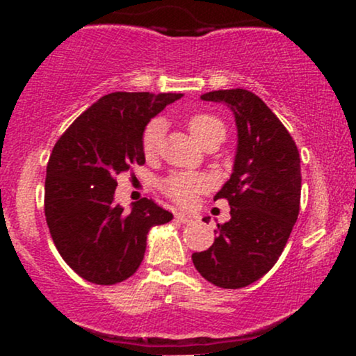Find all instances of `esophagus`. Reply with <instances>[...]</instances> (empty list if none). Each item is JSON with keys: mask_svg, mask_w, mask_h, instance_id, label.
<instances>
[{"mask_svg": "<svg viewBox=\"0 0 356 356\" xmlns=\"http://www.w3.org/2000/svg\"><path fill=\"white\" fill-rule=\"evenodd\" d=\"M175 219L182 224H191L192 220H194V216L187 214V212H177V214H175Z\"/></svg>", "mask_w": 356, "mask_h": 356, "instance_id": "34e87169", "label": "esophagus"}]
</instances>
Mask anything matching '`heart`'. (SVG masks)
I'll use <instances>...</instances> for the list:
<instances>
[{
  "label": "heart",
  "instance_id": "1",
  "mask_svg": "<svg viewBox=\"0 0 356 356\" xmlns=\"http://www.w3.org/2000/svg\"><path fill=\"white\" fill-rule=\"evenodd\" d=\"M187 127L192 137L202 147L209 142H222L226 137V125L220 118L211 115V113H195L189 117ZM162 137H164V124L162 120H152L145 125L140 137L142 152L147 161H152L161 152ZM161 189L167 197L181 206H189L197 194L207 189L206 177L201 174L192 172H177L165 177L161 182Z\"/></svg>",
  "mask_w": 356,
  "mask_h": 356
}]
</instances>
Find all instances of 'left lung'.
<instances>
[{"instance_id":"obj_1","label":"left lung","mask_w":356,"mask_h":356,"mask_svg":"<svg viewBox=\"0 0 356 356\" xmlns=\"http://www.w3.org/2000/svg\"><path fill=\"white\" fill-rule=\"evenodd\" d=\"M201 99L234 112L238 152L231 179L216 194L229 202L231 219L218 224L214 244L194 252L192 263L219 288H244L275 266L300 214V152L280 118L249 90H216Z\"/></svg>"}]
</instances>
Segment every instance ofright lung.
<instances>
[{"mask_svg":"<svg viewBox=\"0 0 356 356\" xmlns=\"http://www.w3.org/2000/svg\"><path fill=\"white\" fill-rule=\"evenodd\" d=\"M181 97L108 93L76 117L53 147L44 218L60 256L90 283L115 284L132 276L144 259L147 232L174 218L147 197L127 212L113 204V194L118 174L145 164V125Z\"/></svg>","mask_w":356,"mask_h":356,"instance_id":"right-lung-1","label":"right lung"}]
</instances>
